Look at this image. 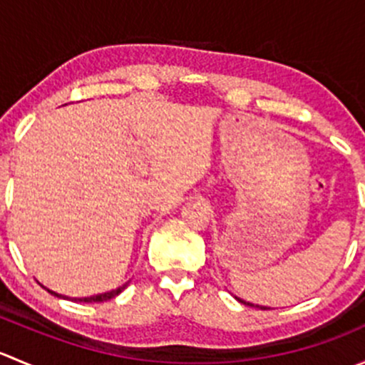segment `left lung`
<instances>
[{"label": "left lung", "mask_w": 365, "mask_h": 365, "mask_svg": "<svg viewBox=\"0 0 365 365\" xmlns=\"http://www.w3.org/2000/svg\"><path fill=\"white\" fill-rule=\"evenodd\" d=\"M242 304H247V305H254V304H249V302H244V300H240ZM257 307H259V305H257ZM261 309H267V307H261Z\"/></svg>", "instance_id": "1"}]
</instances>
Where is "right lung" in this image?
<instances>
[{"mask_svg":"<svg viewBox=\"0 0 365 365\" xmlns=\"http://www.w3.org/2000/svg\"><path fill=\"white\" fill-rule=\"evenodd\" d=\"M127 284H128V282H125V284L120 286V288L113 289V292H108V293H101V295L84 297V298H72V300L73 302H106V300H111V298H114L116 295H120V293L123 292L125 288H127ZM47 292H51V289H47ZM51 293H53L54 297H61V295H58V293H54V292H51Z\"/></svg>","mask_w":365,"mask_h":365,"instance_id":"add662e5","label":"right lung"}]
</instances>
